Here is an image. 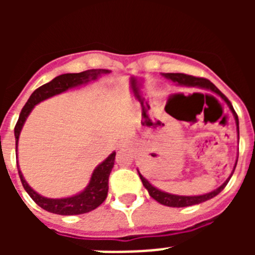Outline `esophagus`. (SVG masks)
I'll return each instance as SVG.
<instances>
[{
    "label": "esophagus",
    "mask_w": 255,
    "mask_h": 255,
    "mask_svg": "<svg viewBox=\"0 0 255 255\" xmlns=\"http://www.w3.org/2000/svg\"><path fill=\"white\" fill-rule=\"evenodd\" d=\"M119 147H125V144H124V143H121L120 145H119Z\"/></svg>",
    "instance_id": "obj_1"
}]
</instances>
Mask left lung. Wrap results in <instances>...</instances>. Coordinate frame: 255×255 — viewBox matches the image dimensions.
I'll use <instances>...</instances> for the list:
<instances>
[{
	"instance_id": "obj_1",
	"label": "left lung",
	"mask_w": 255,
	"mask_h": 255,
	"mask_svg": "<svg viewBox=\"0 0 255 255\" xmlns=\"http://www.w3.org/2000/svg\"><path fill=\"white\" fill-rule=\"evenodd\" d=\"M162 75H163L164 78H167V79H170V80H172V82L176 83V84L182 85V87L202 88V89L211 91V92H213V93L217 94L218 97H221V98L225 101V103L229 106V108L231 110V112H233L234 117H235L236 128H238V136H239L238 115H236L235 111H234V107H233V105L230 103V101L227 100L226 97L221 93L220 91H218L217 87H216L213 83H211L209 80H207V79H204V78H195V76L186 75V74H180V73H167V74H162ZM235 167H236V163H235ZM235 167H234V170H235ZM234 170H233V172H231V175L229 176V179H227L226 181L222 184V185L218 186L217 189H215V190L211 191V193H207V194H202V195H176V194H171V193H166V191L161 190V189L155 188L154 185H152V184H150V182L148 181V180L145 179V177H144L140 172H139V170H138V173H139V176H140L141 182H143L144 188L147 189L148 193H149V195L153 198V199L157 200L158 203L163 204V206L176 207V208H180V207H189V206H194V204L203 203V202H206V200L212 199L213 197H216L217 194H220L221 191L225 189V186L227 185V182H229V180L231 179V176H233Z\"/></svg>"
}]
</instances>
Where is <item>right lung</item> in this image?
Instances as JSON below:
<instances>
[{
  "label": "right lung",
  "instance_id": "right-lung-1",
  "mask_svg": "<svg viewBox=\"0 0 255 255\" xmlns=\"http://www.w3.org/2000/svg\"><path fill=\"white\" fill-rule=\"evenodd\" d=\"M110 73H111L110 70L92 69L78 74H62V75H58L55 79H52L51 82L47 83V84L42 85L38 89H35L31 93V96L29 97V100L25 103V106L22 107L21 112H20L19 120H17L16 126H15L16 150L22 126H24L26 119L30 115L31 110L38 103H40L42 101L48 100V98H51L53 96L64 93V92L69 91V89L88 84L89 82L97 80L100 76ZM115 155H116V152H112L102 163H100L94 168L91 180H89V184L85 186L84 190H82L80 193H78L75 195H71V197L57 198V199L46 198L43 195L38 194L37 191L31 188V186H29L28 182L25 181V179H24L21 171L19 168V164H17V170H19V176L20 180H21L22 186H24L26 193L30 195L31 199L34 200L40 208H43L47 212H51V213L62 216L83 215V213H88V212L96 209L97 207H100L105 202L106 198H107L108 177H110V173H111L112 167H114L115 164Z\"/></svg>",
  "mask_w": 255,
  "mask_h": 255
}]
</instances>
